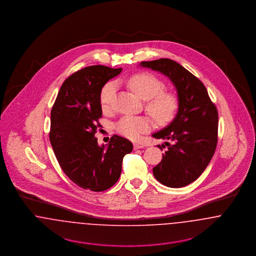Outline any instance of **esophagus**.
I'll use <instances>...</instances> for the list:
<instances>
[{
  "mask_svg": "<svg viewBox=\"0 0 256 256\" xmlns=\"http://www.w3.org/2000/svg\"><path fill=\"white\" fill-rule=\"evenodd\" d=\"M134 146V150H137V148H143L145 146H144L143 144H137V143H135Z\"/></svg>",
  "mask_w": 256,
  "mask_h": 256,
  "instance_id": "34e87169",
  "label": "esophagus"
}]
</instances>
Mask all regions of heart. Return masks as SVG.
I'll use <instances>...</instances> for the list:
<instances>
[{"mask_svg": "<svg viewBox=\"0 0 256 256\" xmlns=\"http://www.w3.org/2000/svg\"><path fill=\"white\" fill-rule=\"evenodd\" d=\"M128 84L137 96L146 100V110L160 124L170 122L178 108V98L170 91L164 90L165 84L156 76L150 73L135 74ZM116 91V84L110 82L102 88L100 102L104 110H110ZM152 122L148 117L126 116L116 124L118 134L130 140H138L141 134L148 132Z\"/></svg>", "mask_w": 256, "mask_h": 256, "instance_id": "heart-1", "label": "heart"}]
</instances>
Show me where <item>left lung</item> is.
<instances>
[{"instance_id": "obj_1", "label": "left lung", "mask_w": 256, "mask_h": 256, "mask_svg": "<svg viewBox=\"0 0 256 256\" xmlns=\"http://www.w3.org/2000/svg\"><path fill=\"white\" fill-rule=\"evenodd\" d=\"M141 65L169 76L178 96V111L174 121L152 134L154 138L169 140L165 142L168 150L161 162L152 169L154 176L168 187L186 186L204 172L215 152L218 110L204 84L178 62L160 58L143 61Z\"/></svg>"}]
</instances>
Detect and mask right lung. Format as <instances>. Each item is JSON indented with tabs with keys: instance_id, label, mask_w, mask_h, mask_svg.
Returning a JSON list of instances; mask_svg holds the SVG:
<instances>
[{
	"instance_id": "add662e5",
	"label": "right lung",
	"mask_w": 256,
	"mask_h": 256,
	"mask_svg": "<svg viewBox=\"0 0 256 256\" xmlns=\"http://www.w3.org/2000/svg\"><path fill=\"white\" fill-rule=\"evenodd\" d=\"M122 72L93 65L68 76L50 111V141L65 174L76 185L94 192L110 189L118 182L124 156L132 143L118 135L100 146L95 134L100 126V91L110 78Z\"/></svg>"
}]
</instances>
